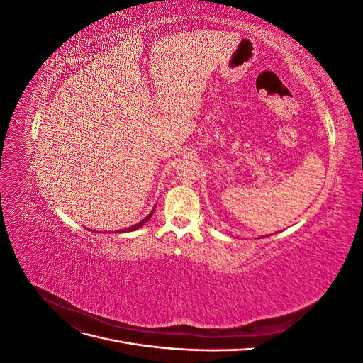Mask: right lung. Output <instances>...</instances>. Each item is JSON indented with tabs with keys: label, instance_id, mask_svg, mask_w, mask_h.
<instances>
[{
	"label": "right lung",
	"instance_id": "right-lung-1",
	"mask_svg": "<svg viewBox=\"0 0 363 363\" xmlns=\"http://www.w3.org/2000/svg\"><path fill=\"white\" fill-rule=\"evenodd\" d=\"M152 212H155V211H152ZM152 212L145 218V219H142V221L140 223H138V224H135V225H131V227H128V228H125L124 230V232H133V230H138V228H140L142 225H144L147 221H148V219L152 216Z\"/></svg>",
	"mask_w": 363,
	"mask_h": 363
}]
</instances>
